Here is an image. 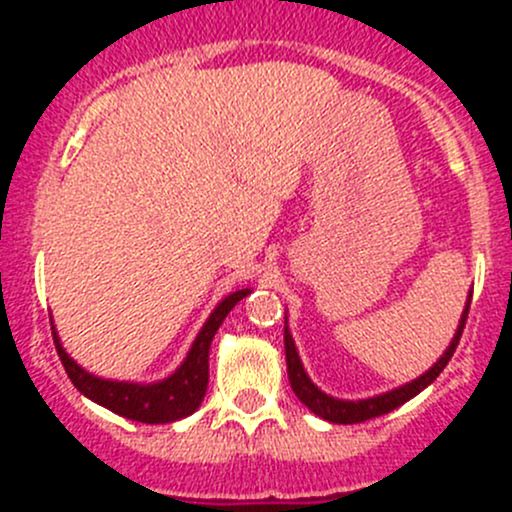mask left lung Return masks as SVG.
<instances>
[{
	"label": "left lung",
	"instance_id": "8db88e82",
	"mask_svg": "<svg viewBox=\"0 0 512 512\" xmlns=\"http://www.w3.org/2000/svg\"><path fill=\"white\" fill-rule=\"evenodd\" d=\"M468 307H471V292H468L466 307H463L461 319H458V327H456V334H453L451 344L446 347V352L438 356V361L431 366V369L423 371V374L416 376V379H411L409 384H401L396 386V389L384 391V394H376V396H369V399H356V401L337 399V396L324 394V391L309 379V374L304 371L302 359H299L297 347H294V339L287 327V312H285V354H287V376H289V384H292V391L314 416L324 418V421L329 423H361V421H369V418L389 414V411L399 409L401 404L414 399L416 394H421V391L426 389V386H431L433 381H436V376L446 369V364L451 361L453 352H456L458 339H461L463 324H466V317H468Z\"/></svg>",
	"mask_w": 512,
	"mask_h": 512
}]
</instances>
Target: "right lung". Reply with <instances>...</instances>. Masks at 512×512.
I'll return each instance as SVG.
<instances>
[{
    "mask_svg": "<svg viewBox=\"0 0 512 512\" xmlns=\"http://www.w3.org/2000/svg\"><path fill=\"white\" fill-rule=\"evenodd\" d=\"M250 289H237L230 292L225 299H220L218 307L210 312L205 324L200 327L198 337H195L193 347L188 349L185 359L180 361L178 369L170 376L160 381H151V384H138V381H113L101 379V376L91 374L84 366L76 364L69 354H66L64 344H61L59 334H56L54 322V344L59 352L61 364H64L66 374H69L71 384L91 399L94 404L103 406V409L113 411V414L131 418V421L141 423H170L178 421L193 414L208 391V356L210 344H213L215 332L220 329L223 319L230 314V309L247 297Z\"/></svg>",
    "mask_w": 512,
    "mask_h": 512,
    "instance_id": "obj_1",
    "label": "right lung"
}]
</instances>
